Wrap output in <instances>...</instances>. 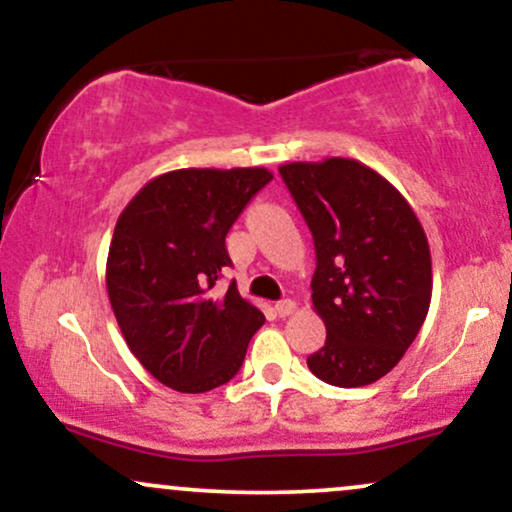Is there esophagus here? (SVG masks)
I'll use <instances>...</instances> for the list:
<instances>
[{
	"label": "esophagus",
	"instance_id": "1",
	"mask_svg": "<svg viewBox=\"0 0 512 512\" xmlns=\"http://www.w3.org/2000/svg\"><path fill=\"white\" fill-rule=\"evenodd\" d=\"M274 310H276V315H279V317H289V315L296 313V303H293L291 298H286V301L276 303Z\"/></svg>",
	"mask_w": 512,
	"mask_h": 512
}]
</instances>
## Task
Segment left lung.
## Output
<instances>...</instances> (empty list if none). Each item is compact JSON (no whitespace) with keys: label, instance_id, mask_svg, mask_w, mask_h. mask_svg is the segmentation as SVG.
<instances>
[{"label":"left lung","instance_id":"1","mask_svg":"<svg viewBox=\"0 0 512 512\" xmlns=\"http://www.w3.org/2000/svg\"><path fill=\"white\" fill-rule=\"evenodd\" d=\"M315 240L313 310L327 339L308 368L363 387L402 361L431 305V248L419 216L378 170L354 158L279 166Z\"/></svg>","mask_w":512,"mask_h":512}]
</instances>
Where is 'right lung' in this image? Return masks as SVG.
I'll return each instance as SVG.
<instances>
[{
    "instance_id": "obj_1",
    "label": "right lung",
    "mask_w": 512,
    "mask_h": 512,
    "mask_svg": "<svg viewBox=\"0 0 512 512\" xmlns=\"http://www.w3.org/2000/svg\"><path fill=\"white\" fill-rule=\"evenodd\" d=\"M267 168H180L156 175L115 223L105 286L122 337L166 387L199 395L233 378L264 315L236 284L226 233L272 180Z\"/></svg>"
}]
</instances>
